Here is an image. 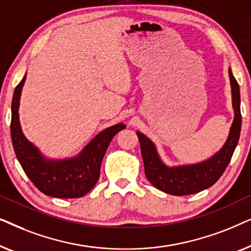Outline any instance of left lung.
<instances>
[{
	"mask_svg": "<svg viewBox=\"0 0 251 251\" xmlns=\"http://www.w3.org/2000/svg\"><path fill=\"white\" fill-rule=\"evenodd\" d=\"M229 83L232 91V106L234 109L231 129L227 139L221 150L209 159L194 164L169 167L161 160L154 143L150 138L137 131L144 169L150 183L157 190L171 195H190L212 186L219 179L228 166L234 150L238 145L241 131V112H240V89L231 68H228Z\"/></svg>",
	"mask_w": 251,
	"mask_h": 251,
	"instance_id": "obj_1",
	"label": "left lung"
}]
</instances>
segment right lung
I'll list each match as a JSON object with an SVG mask.
<instances>
[{
    "label": "right lung",
    "instance_id": "1",
    "mask_svg": "<svg viewBox=\"0 0 251 251\" xmlns=\"http://www.w3.org/2000/svg\"><path fill=\"white\" fill-rule=\"evenodd\" d=\"M26 74L13 92L11 104V139L20 166L32 183L46 195L60 199L81 198L97 184L106 150L126 125L118 123L98 133L77 155L54 160L44 156L24 135L19 121V104Z\"/></svg>",
    "mask_w": 251,
    "mask_h": 251
}]
</instances>
